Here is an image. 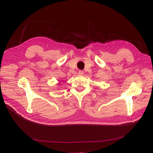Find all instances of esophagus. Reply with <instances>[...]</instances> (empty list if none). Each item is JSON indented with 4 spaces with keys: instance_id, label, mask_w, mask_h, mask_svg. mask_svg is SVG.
<instances>
[{
    "instance_id": "1",
    "label": "esophagus",
    "mask_w": 153,
    "mask_h": 153,
    "mask_svg": "<svg viewBox=\"0 0 153 153\" xmlns=\"http://www.w3.org/2000/svg\"><path fill=\"white\" fill-rule=\"evenodd\" d=\"M78 74H79V75H83V71L82 70H79Z\"/></svg>"
}]
</instances>
